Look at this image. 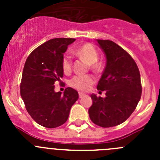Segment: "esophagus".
Wrapping results in <instances>:
<instances>
[{
    "label": "esophagus",
    "mask_w": 160,
    "mask_h": 160,
    "mask_svg": "<svg viewBox=\"0 0 160 160\" xmlns=\"http://www.w3.org/2000/svg\"><path fill=\"white\" fill-rule=\"evenodd\" d=\"M78 94H79V98H82L83 96L85 95V94H83V93H81V92H79Z\"/></svg>",
    "instance_id": "esophagus-1"
}]
</instances>
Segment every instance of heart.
<instances>
[{"mask_svg":"<svg viewBox=\"0 0 160 160\" xmlns=\"http://www.w3.org/2000/svg\"><path fill=\"white\" fill-rule=\"evenodd\" d=\"M78 57L85 59L89 64L91 65V68L95 71H100L102 69L103 65L101 62H98V53L92 44L87 43L80 46L74 51ZM62 66L64 73H70L72 70V58L70 54L66 53L63 56ZM94 82V78L90 75H77L71 79L70 84L72 87L78 90L85 91L88 90L90 85Z\"/></svg>","mask_w":160,"mask_h":160,"instance_id":"obj_1","label":"heart"}]
</instances>
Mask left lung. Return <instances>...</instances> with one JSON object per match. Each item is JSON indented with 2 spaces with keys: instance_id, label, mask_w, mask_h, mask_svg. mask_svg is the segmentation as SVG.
<instances>
[{
  "instance_id": "1",
  "label": "left lung",
  "mask_w": 160,
  "mask_h": 160,
  "mask_svg": "<svg viewBox=\"0 0 160 160\" xmlns=\"http://www.w3.org/2000/svg\"><path fill=\"white\" fill-rule=\"evenodd\" d=\"M97 42L107 58L97 89L105 90L106 97L91 94L88 112L94 124L111 128L125 122L136 108L142 94L140 73L134 59L118 45L110 40Z\"/></svg>"
}]
</instances>
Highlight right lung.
Returning a JSON list of instances; mask_svg holds the SVG:
<instances>
[{
	"instance_id": "right-lung-1",
	"label": "right lung",
	"mask_w": 160,
	"mask_h": 160,
	"mask_svg": "<svg viewBox=\"0 0 160 160\" xmlns=\"http://www.w3.org/2000/svg\"><path fill=\"white\" fill-rule=\"evenodd\" d=\"M74 38H53L38 46L25 61L20 91L32 118L47 128L60 127L67 121L72 106L78 98L71 87L55 92L54 83L63 77V53Z\"/></svg>"
}]
</instances>
